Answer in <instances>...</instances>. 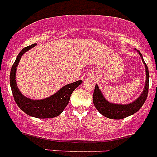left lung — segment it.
<instances>
[{"label":"left lung","mask_w":157,"mask_h":157,"mask_svg":"<svg viewBox=\"0 0 157 157\" xmlns=\"http://www.w3.org/2000/svg\"><path fill=\"white\" fill-rule=\"evenodd\" d=\"M139 53H140L141 59H143V62L144 63L145 67H146L147 80H146V84H145L144 90H143V93L136 101H134L133 102L130 104H127V105H118V104L110 103L105 100L103 95H102V92H100L98 86L95 85L93 96H92L94 105L101 114L103 115L105 117L109 118V119H121L134 114L137 111H139L140 108L143 106L147 96H148L149 77H150L148 67L143 60V55H141L140 52H139Z\"/></svg>","instance_id":"left-lung-1"}]
</instances>
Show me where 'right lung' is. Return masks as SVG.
I'll list each match as a JSON object with an SVG mask.
<instances>
[{
	"mask_svg": "<svg viewBox=\"0 0 157 157\" xmlns=\"http://www.w3.org/2000/svg\"><path fill=\"white\" fill-rule=\"evenodd\" d=\"M35 45L36 44H33L28 47L24 48L21 52L18 54L10 70V86L14 101L22 111L33 117L39 118V119H49V118L58 116L63 112L69 102L70 97L73 91L82 84V81L79 80L75 82L67 85L53 95L42 100H32L24 96L17 89L16 84V69L18 62H20L21 55Z\"/></svg>",
	"mask_w": 157,
	"mask_h": 157,
	"instance_id": "right-lung-1",
	"label": "right lung"
}]
</instances>
